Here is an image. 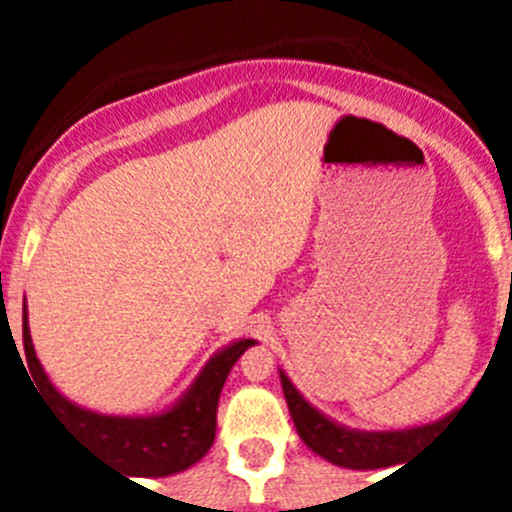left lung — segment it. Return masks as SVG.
Wrapping results in <instances>:
<instances>
[{
  "label": "left lung",
  "mask_w": 512,
  "mask_h": 512,
  "mask_svg": "<svg viewBox=\"0 0 512 512\" xmlns=\"http://www.w3.org/2000/svg\"><path fill=\"white\" fill-rule=\"evenodd\" d=\"M279 377H282L284 397H287L289 413H292V420H295V428L300 433V438L315 454L328 459L330 464H338V467L379 469L400 464L410 454H415L449 420H438V423L423 425V428H410V431H348V428L336 425L333 420H328L325 415H320L318 410L312 408L310 402L295 390V384L284 377V372H279Z\"/></svg>",
  "instance_id": "obj_1"
}]
</instances>
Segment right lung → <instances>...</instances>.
<instances>
[{
    "instance_id": "right-lung-1",
    "label": "right lung",
    "mask_w": 512,
    "mask_h": 512,
    "mask_svg": "<svg viewBox=\"0 0 512 512\" xmlns=\"http://www.w3.org/2000/svg\"><path fill=\"white\" fill-rule=\"evenodd\" d=\"M22 346H25L27 366L40 395L71 431L92 443L97 454L104 456V461H110L112 467L122 469L130 477H166V474L192 467L194 461H200L210 451L215 441L217 400H220L223 384L238 356L248 346H253V341L246 338L220 351L205 366V372L192 384L184 400H179V405L151 418L89 413L58 395L35 356L33 338L27 328V310H22Z\"/></svg>"
}]
</instances>
